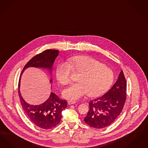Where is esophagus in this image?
<instances>
[{"label":"esophagus","instance_id":"obj_1","mask_svg":"<svg viewBox=\"0 0 148 148\" xmlns=\"http://www.w3.org/2000/svg\"><path fill=\"white\" fill-rule=\"evenodd\" d=\"M76 103V102L75 101H68V104H70V105H71V104H75V103Z\"/></svg>","mask_w":148,"mask_h":148}]
</instances>
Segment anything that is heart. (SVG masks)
I'll return each instance as SVG.
<instances>
[{
    "mask_svg": "<svg viewBox=\"0 0 148 148\" xmlns=\"http://www.w3.org/2000/svg\"><path fill=\"white\" fill-rule=\"evenodd\" d=\"M68 63H59L56 69V79L62 84L70 82L71 71L80 73L77 78L79 83L71 84L62 92L63 97L68 100L77 101L86 94L90 97L99 96L113 83V71L93 58L75 56L70 58Z\"/></svg>",
    "mask_w": 148,
    "mask_h": 148,
    "instance_id": "b5f03b06",
    "label": "heart"
}]
</instances>
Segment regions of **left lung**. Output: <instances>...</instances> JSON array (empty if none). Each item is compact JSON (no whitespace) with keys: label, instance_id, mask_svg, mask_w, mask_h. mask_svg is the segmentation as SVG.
Segmentation results:
<instances>
[{"label":"left lung","instance_id":"obj_1","mask_svg":"<svg viewBox=\"0 0 148 148\" xmlns=\"http://www.w3.org/2000/svg\"><path fill=\"white\" fill-rule=\"evenodd\" d=\"M126 80L122 70L115 84L106 94L90 101V110L84 122L95 128L108 127L121 114L126 100Z\"/></svg>","mask_w":148,"mask_h":148}]
</instances>
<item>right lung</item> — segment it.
Returning <instances> with one entry per match:
<instances>
[{
	"instance_id": "obj_1",
	"label": "right lung",
	"mask_w": 148,
	"mask_h": 148,
	"mask_svg": "<svg viewBox=\"0 0 148 148\" xmlns=\"http://www.w3.org/2000/svg\"><path fill=\"white\" fill-rule=\"evenodd\" d=\"M58 53V50L49 49L36 55L25 65L19 78L18 93L22 108L35 125L44 129L53 128L60 123L62 117V111L67 107V102L60 99L55 93L51 92L45 102L39 105L30 104L24 99L20 93V79L22 74L26 69L32 67L47 70L51 75L52 66ZM50 82L52 84L51 77Z\"/></svg>"
}]
</instances>
